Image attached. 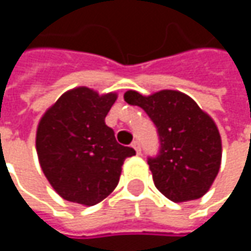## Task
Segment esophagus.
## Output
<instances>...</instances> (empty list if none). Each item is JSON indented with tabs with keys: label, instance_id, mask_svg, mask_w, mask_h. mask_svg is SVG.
<instances>
[{
	"label": "esophagus",
	"instance_id": "1",
	"mask_svg": "<svg viewBox=\"0 0 251 251\" xmlns=\"http://www.w3.org/2000/svg\"><path fill=\"white\" fill-rule=\"evenodd\" d=\"M131 147H132V148L135 150V152H137V153H140V152H141V145H140V142H138V141H134Z\"/></svg>",
	"mask_w": 251,
	"mask_h": 251
}]
</instances>
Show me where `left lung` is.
I'll return each mask as SVG.
<instances>
[{
  "instance_id": "left-lung-1",
  "label": "left lung",
  "mask_w": 251,
  "mask_h": 251,
  "mask_svg": "<svg viewBox=\"0 0 251 251\" xmlns=\"http://www.w3.org/2000/svg\"><path fill=\"white\" fill-rule=\"evenodd\" d=\"M124 100L144 109L158 128L159 153L148 159L156 188L173 202L202 197L222 159L215 121L183 92L165 89L144 96L127 91Z\"/></svg>"
}]
</instances>
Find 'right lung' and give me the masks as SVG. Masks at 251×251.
<instances>
[{"mask_svg": "<svg viewBox=\"0 0 251 251\" xmlns=\"http://www.w3.org/2000/svg\"><path fill=\"white\" fill-rule=\"evenodd\" d=\"M116 100L114 92L99 95L78 86L63 93L39 121V163L64 200L86 207L100 202L119 184L126 158L135 155L104 123Z\"/></svg>", "mask_w": 251, "mask_h": 251, "instance_id": "add662e5", "label": "right lung"}]
</instances>
